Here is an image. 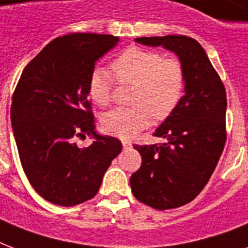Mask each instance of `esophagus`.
<instances>
[{
  "instance_id": "34e87169",
  "label": "esophagus",
  "mask_w": 248,
  "mask_h": 248,
  "mask_svg": "<svg viewBox=\"0 0 248 248\" xmlns=\"http://www.w3.org/2000/svg\"><path fill=\"white\" fill-rule=\"evenodd\" d=\"M122 145H124V149H130L131 148V141H128V140H122Z\"/></svg>"
}]
</instances>
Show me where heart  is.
Segmentation results:
<instances>
[{
    "instance_id": "1",
    "label": "heart",
    "mask_w": 248,
    "mask_h": 248,
    "mask_svg": "<svg viewBox=\"0 0 248 248\" xmlns=\"http://www.w3.org/2000/svg\"><path fill=\"white\" fill-rule=\"evenodd\" d=\"M110 67L118 82L135 86L132 108H116L101 118L103 130L110 135L130 139L151 124L152 117L162 121L171 116L184 96L186 78L179 59L165 58L153 50L128 47ZM87 90L95 104L107 107L112 100L113 77L104 68H93Z\"/></svg>"
}]
</instances>
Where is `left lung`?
Listing matches in <instances>:
<instances>
[{
  "instance_id": "left-lung-1",
  "label": "left lung",
  "mask_w": 248,
  "mask_h": 248,
  "mask_svg": "<svg viewBox=\"0 0 248 248\" xmlns=\"http://www.w3.org/2000/svg\"><path fill=\"white\" fill-rule=\"evenodd\" d=\"M135 41L176 54L186 82L180 104L155 132L166 143L134 145L143 162L130 177L132 194L155 210L180 207L202 192L223 153L225 87L203 47L190 37L172 34Z\"/></svg>"
}]
</instances>
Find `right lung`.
Returning <instances> with one entry per match:
<instances>
[{
    "mask_svg": "<svg viewBox=\"0 0 248 248\" xmlns=\"http://www.w3.org/2000/svg\"><path fill=\"white\" fill-rule=\"evenodd\" d=\"M120 38L72 33L51 41L21 73L11 103V124L20 162L34 190L48 202L76 206L96 196L105 171L122 151L100 135L87 82L95 63ZM90 135L87 148L75 143Z\"/></svg>",
    "mask_w": 248,
    "mask_h": 248,
    "instance_id": "obj_1",
    "label": "right lung"
}]
</instances>
